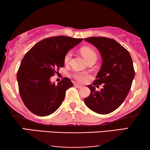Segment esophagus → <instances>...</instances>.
Instances as JSON below:
<instances>
[{
	"mask_svg": "<svg viewBox=\"0 0 150 150\" xmlns=\"http://www.w3.org/2000/svg\"><path fill=\"white\" fill-rule=\"evenodd\" d=\"M74 85L75 87H77V88H81L82 87L81 85H79V84H77V83H74Z\"/></svg>",
	"mask_w": 150,
	"mask_h": 150,
	"instance_id": "1",
	"label": "esophagus"
}]
</instances>
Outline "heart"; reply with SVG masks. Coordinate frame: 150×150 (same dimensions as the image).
Instances as JSON below:
<instances>
[{
	"label": "heart",
	"mask_w": 150,
	"mask_h": 150,
	"mask_svg": "<svg viewBox=\"0 0 150 150\" xmlns=\"http://www.w3.org/2000/svg\"><path fill=\"white\" fill-rule=\"evenodd\" d=\"M81 52L82 55L84 57V58L87 60V62L91 60V59L97 58V55H96L95 51H94L92 48H89V47L85 46L81 48ZM71 56H72V52H71V51L70 50L67 51V52L65 53L64 56V61L65 63H69V61H70V59L71 58ZM72 76L74 79L76 80L78 82L83 83H85V82L91 77V75H90L89 74L86 72L75 71V72L72 74Z\"/></svg>",
	"instance_id": "heart-1"
}]
</instances>
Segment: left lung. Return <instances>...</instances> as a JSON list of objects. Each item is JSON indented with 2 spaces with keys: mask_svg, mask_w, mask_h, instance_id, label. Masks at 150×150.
Here are the masks:
<instances>
[{
  "mask_svg": "<svg viewBox=\"0 0 150 150\" xmlns=\"http://www.w3.org/2000/svg\"><path fill=\"white\" fill-rule=\"evenodd\" d=\"M85 40L98 49L102 63L93 85H88L91 93L84 102L97 113L108 114L123 103L130 91L134 78L132 58L128 51L112 39L92 37ZM100 84L103 89L96 91L95 86Z\"/></svg>",
  "mask_w": 150,
  "mask_h": 150,
  "instance_id": "obj_1",
  "label": "left lung"
}]
</instances>
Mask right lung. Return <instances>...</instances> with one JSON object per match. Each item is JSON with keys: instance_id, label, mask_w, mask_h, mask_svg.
<instances>
[{"instance_id": "right-lung-1", "label": "right lung", "mask_w": 150, "mask_h": 150, "mask_svg": "<svg viewBox=\"0 0 150 150\" xmlns=\"http://www.w3.org/2000/svg\"><path fill=\"white\" fill-rule=\"evenodd\" d=\"M83 39L67 36L46 38L34 45L24 55L17 73L19 93L26 108L38 116H47L58 109L65 91L73 84L63 78L57 85L50 82L60 67L64 56Z\"/></svg>"}]
</instances>
